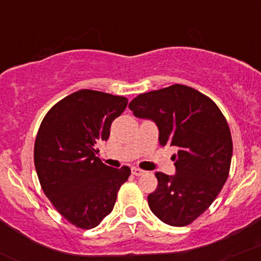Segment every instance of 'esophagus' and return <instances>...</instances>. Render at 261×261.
Returning <instances> with one entry per match:
<instances>
[{"label": "esophagus", "instance_id": "obj_1", "mask_svg": "<svg viewBox=\"0 0 261 261\" xmlns=\"http://www.w3.org/2000/svg\"><path fill=\"white\" fill-rule=\"evenodd\" d=\"M132 173H133L134 176H142V174H144V173H146V171L141 170V168L133 167V168H132Z\"/></svg>", "mask_w": 261, "mask_h": 261}]
</instances>
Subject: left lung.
I'll return each mask as SVG.
<instances>
[{"instance_id": "obj_1", "label": "left lung", "mask_w": 261, "mask_h": 261, "mask_svg": "<svg viewBox=\"0 0 261 261\" xmlns=\"http://www.w3.org/2000/svg\"><path fill=\"white\" fill-rule=\"evenodd\" d=\"M137 118L150 119L160 144L176 147V173L157 172L150 211L165 224L186 226L210 207L229 176L232 139L219 107L205 94L174 84L139 94L129 103Z\"/></svg>"}]
</instances>
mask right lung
I'll list each match as a JSON object with an SVG mask.
<instances>
[{
	"instance_id": "add662e5",
	"label": "right lung",
	"mask_w": 261,
	"mask_h": 261,
	"mask_svg": "<svg viewBox=\"0 0 261 261\" xmlns=\"http://www.w3.org/2000/svg\"><path fill=\"white\" fill-rule=\"evenodd\" d=\"M128 99L82 89L61 99L42 119L34 161L42 191L63 217L80 229L98 226L114 207L130 168H112L96 153Z\"/></svg>"
}]
</instances>
